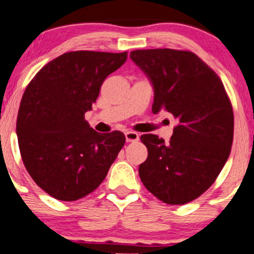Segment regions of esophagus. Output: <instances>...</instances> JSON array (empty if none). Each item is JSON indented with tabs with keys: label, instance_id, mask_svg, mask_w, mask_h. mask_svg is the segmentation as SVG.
Masks as SVG:
<instances>
[{
	"label": "esophagus",
	"instance_id": "obj_1",
	"mask_svg": "<svg viewBox=\"0 0 254 254\" xmlns=\"http://www.w3.org/2000/svg\"><path fill=\"white\" fill-rule=\"evenodd\" d=\"M125 139H127V143H133V141L139 140V134L134 131H127L125 132Z\"/></svg>",
	"mask_w": 254,
	"mask_h": 254
}]
</instances>
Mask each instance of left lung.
<instances>
[{
  "instance_id": "left-lung-1",
  "label": "left lung",
  "mask_w": 254,
  "mask_h": 254,
  "mask_svg": "<svg viewBox=\"0 0 254 254\" xmlns=\"http://www.w3.org/2000/svg\"><path fill=\"white\" fill-rule=\"evenodd\" d=\"M130 57L153 83L152 111H168L178 120L170 144L157 134L140 137L147 147L140 180L165 203L186 204L214 184L228 160L231 101L217 74L190 51L134 50Z\"/></svg>"
}]
</instances>
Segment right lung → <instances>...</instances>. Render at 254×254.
Segmentation results:
<instances>
[{
    "instance_id": "right-lung-1",
    "label": "right lung",
    "mask_w": 254,
    "mask_h": 254,
    "mask_svg": "<svg viewBox=\"0 0 254 254\" xmlns=\"http://www.w3.org/2000/svg\"><path fill=\"white\" fill-rule=\"evenodd\" d=\"M127 52L73 51L46 64L23 94L17 136L32 180L60 201H76L95 190L124 146L120 131L99 133L84 120L106 77Z\"/></svg>"
}]
</instances>
